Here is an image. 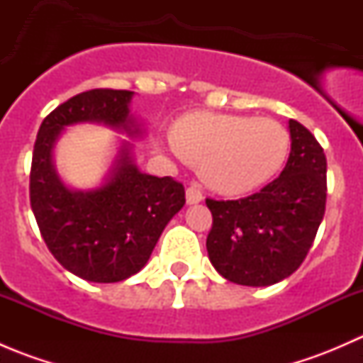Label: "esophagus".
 Listing matches in <instances>:
<instances>
[{"mask_svg":"<svg viewBox=\"0 0 363 363\" xmlns=\"http://www.w3.org/2000/svg\"><path fill=\"white\" fill-rule=\"evenodd\" d=\"M202 200H203V195H202V191L196 188V186H191V188L186 189V202H188V205L200 203Z\"/></svg>","mask_w":363,"mask_h":363,"instance_id":"esophagus-1","label":"esophagus"}]
</instances>
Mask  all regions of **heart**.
<instances>
[{
  "label": "heart",
  "mask_w": 363,
  "mask_h": 363,
  "mask_svg": "<svg viewBox=\"0 0 363 363\" xmlns=\"http://www.w3.org/2000/svg\"><path fill=\"white\" fill-rule=\"evenodd\" d=\"M172 151L199 168L208 188L242 195L267 184L286 163L290 135L267 117L188 113L172 128Z\"/></svg>",
  "instance_id": "obj_1"
}]
</instances>
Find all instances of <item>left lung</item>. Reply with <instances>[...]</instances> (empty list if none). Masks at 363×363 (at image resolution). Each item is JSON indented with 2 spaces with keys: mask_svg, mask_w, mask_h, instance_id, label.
Returning a JSON list of instances; mask_svg holds the SVG:
<instances>
[{
  "mask_svg": "<svg viewBox=\"0 0 363 363\" xmlns=\"http://www.w3.org/2000/svg\"><path fill=\"white\" fill-rule=\"evenodd\" d=\"M291 151L279 177L242 200L207 199V252L225 279L270 286L300 267L313 246L327 202V158L307 128L288 121Z\"/></svg>",
  "mask_w": 363,
  "mask_h": 363,
  "instance_id": "8db88e82",
  "label": "left lung"
}]
</instances>
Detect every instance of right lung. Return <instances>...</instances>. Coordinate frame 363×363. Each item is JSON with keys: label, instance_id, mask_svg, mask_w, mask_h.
I'll return each instance as SVG.
<instances>
[{"label": "right lung", "instance_id": "obj_1", "mask_svg": "<svg viewBox=\"0 0 363 363\" xmlns=\"http://www.w3.org/2000/svg\"><path fill=\"white\" fill-rule=\"evenodd\" d=\"M133 96V91L93 89L69 98L43 119L33 149L29 199L43 240L68 272L91 283H119L140 272L186 203L181 182L137 167L126 138L117 137L108 170L93 188H72L57 172V142L77 124L145 137L144 123L131 113Z\"/></svg>", "mask_w": 363, "mask_h": 363}]
</instances>
